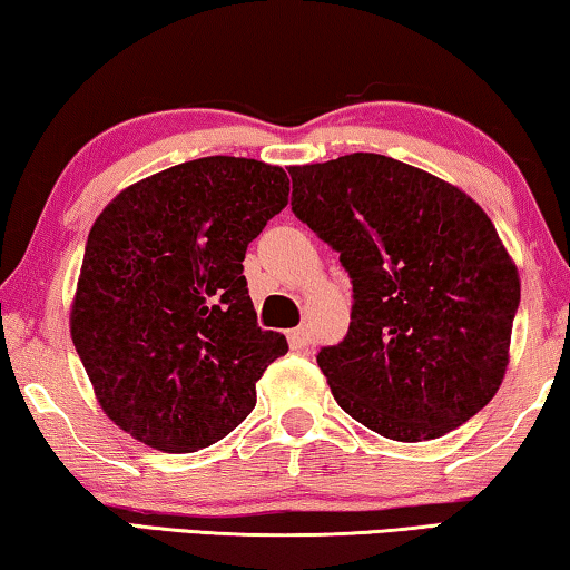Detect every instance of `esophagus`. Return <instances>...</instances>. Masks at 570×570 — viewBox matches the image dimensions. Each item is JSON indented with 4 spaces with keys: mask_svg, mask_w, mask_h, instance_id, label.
Listing matches in <instances>:
<instances>
[{
    "mask_svg": "<svg viewBox=\"0 0 570 570\" xmlns=\"http://www.w3.org/2000/svg\"><path fill=\"white\" fill-rule=\"evenodd\" d=\"M287 342H291V350H295V352L308 350L311 346L308 328H291V332H287Z\"/></svg>",
    "mask_w": 570,
    "mask_h": 570,
    "instance_id": "1",
    "label": "esophagus"
}]
</instances>
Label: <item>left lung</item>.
Wrapping results in <instances>:
<instances>
[{"label":"left lung","mask_w":570,"mask_h":570,"mask_svg":"<svg viewBox=\"0 0 570 570\" xmlns=\"http://www.w3.org/2000/svg\"><path fill=\"white\" fill-rule=\"evenodd\" d=\"M293 213L352 279L350 332L316 362L373 432L424 442L475 416L504 381L519 275L481 205L381 154L291 167Z\"/></svg>","instance_id":"1"}]
</instances>
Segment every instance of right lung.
<instances>
[{"label": "right lung", "mask_w": 570, "mask_h": 570, "mask_svg": "<svg viewBox=\"0 0 570 570\" xmlns=\"http://www.w3.org/2000/svg\"><path fill=\"white\" fill-rule=\"evenodd\" d=\"M287 193L279 167L205 156L122 189L95 220L71 340L105 414L138 442L193 452L252 414L287 342L259 328L242 262Z\"/></svg>", "instance_id": "1"}]
</instances>
